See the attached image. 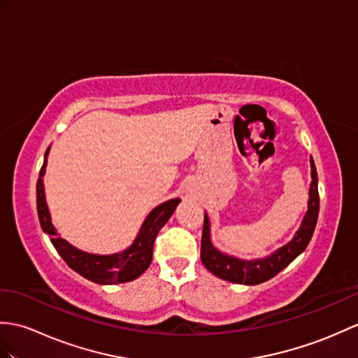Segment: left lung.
<instances>
[{"instance_id": "obj_1", "label": "left lung", "mask_w": 358, "mask_h": 358, "mask_svg": "<svg viewBox=\"0 0 358 358\" xmlns=\"http://www.w3.org/2000/svg\"><path fill=\"white\" fill-rule=\"evenodd\" d=\"M310 164L311 182L308 192V210H306L301 222V227L297 229L289 243L279 247L276 252H273L268 256L259 257V259H241V257L218 250L213 245L210 236V220L209 215L204 212V226L201 238V262L204 264V267L213 273L217 278L234 282V284L257 285L274 278L287 265L292 264L305 250L306 245L310 244L319 217V178L313 157L310 159Z\"/></svg>"}]
</instances>
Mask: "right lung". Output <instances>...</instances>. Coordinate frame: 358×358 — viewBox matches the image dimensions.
Returning a JSON list of instances; mask_svg holds the SVG:
<instances>
[{
  "mask_svg": "<svg viewBox=\"0 0 358 358\" xmlns=\"http://www.w3.org/2000/svg\"><path fill=\"white\" fill-rule=\"evenodd\" d=\"M50 152V146L44 155V164L39 171V178L36 182V207L38 218L43 227L44 234L50 236V241L55 245L56 252L61 255L62 259L66 262L70 268H73L80 276L96 282L101 285H113L123 284V282L134 280L146 271L152 261V248L154 241L159 235L160 229L169 221L172 213L176 212L180 204V198H172L169 201H164L160 206L154 207L145 218L143 224L138 230V234L128 248L123 252L113 255H96L80 250V248L71 245L69 241L61 238L57 230L52 224V215H50L48 206L45 201L44 190V173L47 168V157Z\"/></svg>",
  "mask_w": 358,
  "mask_h": 358,
  "instance_id": "right-lung-1",
  "label": "right lung"
}]
</instances>
